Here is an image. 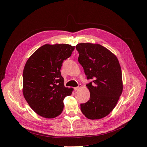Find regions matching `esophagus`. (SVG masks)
Returning a JSON list of instances; mask_svg holds the SVG:
<instances>
[{
  "label": "esophagus",
  "instance_id": "esophagus-1",
  "mask_svg": "<svg viewBox=\"0 0 147 147\" xmlns=\"http://www.w3.org/2000/svg\"><path fill=\"white\" fill-rule=\"evenodd\" d=\"M82 87V84H78V86H77V87H75V88H74V90H75V91H78V90H79L80 89V88Z\"/></svg>",
  "mask_w": 147,
  "mask_h": 147
}]
</instances>
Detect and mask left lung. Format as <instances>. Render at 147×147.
<instances>
[{
  "instance_id": "1",
  "label": "left lung",
  "mask_w": 147,
  "mask_h": 147,
  "mask_svg": "<svg viewBox=\"0 0 147 147\" xmlns=\"http://www.w3.org/2000/svg\"><path fill=\"white\" fill-rule=\"evenodd\" d=\"M78 61L84 69L90 99L81 104V111L86 118H104L116 106L123 91L122 72L117 56L99 44L81 43L76 45Z\"/></svg>"
}]
</instances>
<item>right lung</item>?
<instances>
[{
    "label": "right lung",
    "mask_w": 147,
    "mask_h": 147,
    "mask_svg": "<svg viewBox=\"0 0 147 147\" xmlns=\"http://www.w3.org/2000/svg\"><path fill=\"white\" fill-rule=\"evenodd\" d=\"M75 46L68 44H46L30 56L23 74V95L34 112L46 118L59 115L64 99L72 94V88H65L61 68L72 55Z\"/></svg>",
    "instance_id": "add662e5"
}]
</instances>
